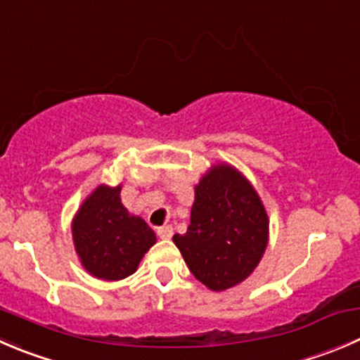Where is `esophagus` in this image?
<instances>
[{
    "instance_id": "34e87169",
    "label": "esophagus",
    "mask_w": 360,
    "mask_h": 360,
    "mask_svg": "<svg viewBox=\"0 0 360 360\" xmlns=\"http://www.w3.org/2000/svg\"><path fill=\"white\" fill-rule=\"evenodd\" d=\"M156 233H158V237H162V239H170L174 233V229L170 225H163L156 230Z\"/></svg>"
}]
</instances>
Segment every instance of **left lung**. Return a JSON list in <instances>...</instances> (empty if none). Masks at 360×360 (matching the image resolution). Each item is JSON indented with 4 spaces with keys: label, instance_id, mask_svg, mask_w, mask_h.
<instances>
[{
    "label": "left lung",
    "instance_id": "obj_1",
    "mask_svg": "<svg viewBox=\"0 0 360 360\" xmlns=\"http://www.w3.org/2000/svg\"><path fill=\"white\" fill-rule=\"evenodd\" d=\"M267 233V214L253 186L230 165H218L195 186L190 226L172 240L198 281L226 290L253 273Z\"/></svg>",
    "mask_w": 360,
    "mask_h": 360
}]
</instances>
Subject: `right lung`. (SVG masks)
I'll return each mask as SVG.
<instances>
[{
    "mask_svg": "<svg viewBox=\"0 0 360 360\" xmlns=\"http://www.w3.org/2000/svg\"><path fill=\"white\" fill-rule=\"evenodd\" d=\"M121 186H98L73 219L75 251L89 274L107 281L137 271L146 251L156 243L148 223L121 204Z\"/></svg>",
    "mask_w": 360,
    "mask_h": 360,
    "instance_id": "add662e5",
    "label": "right lung"
}]
</instances>
